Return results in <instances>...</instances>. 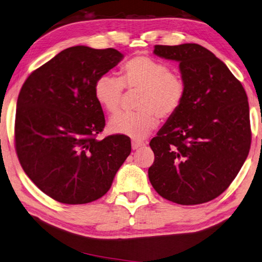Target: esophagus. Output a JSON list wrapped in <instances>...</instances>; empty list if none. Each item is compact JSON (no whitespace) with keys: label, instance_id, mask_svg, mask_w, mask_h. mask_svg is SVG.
<instances>
[{"label":"esophagus","instance_id":"esophagus-1","mask_svg":"<svg viewBox=\"0 0 262 262\" xmlns=\"http://www.w3.org/2000/svg\"><path fill=\"white\" fill-rule=\"evenodd\" d=\"M144 145H145V143L143 142V141H141V140H132V147H133V150H137L138 147L144 146Z\"/></svg>","mask_w":262,"mask_h":262}]
</instances>
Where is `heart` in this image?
I'll return each instance as SVG.
<instances>
[{"mask_svg":"<svg viewBox=\"0 0 262 262\" xmlns=\"http://www.w3.org/2000/svg\"><path fill=\"white\" fill-rule=\"evenodd\" d=\"M138 92L135 112L120 114L110 120L116 134L143 138L159 124V117L168 119L181 109L186 86L182 76L171 71L168 63L146 55L128 60L120 69V78L102 75L94 84L99 104L110 115L120 110L124 89Z\"/></svg>","mask_w":262,"mask_h":262,"instance_id":"1","label":"heart"}]
</instances>
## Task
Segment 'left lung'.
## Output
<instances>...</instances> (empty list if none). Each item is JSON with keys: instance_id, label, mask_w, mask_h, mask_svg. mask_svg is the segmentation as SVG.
I'll return each mask as SVG.
<instances>
[{"instance_id": "left-lung-1", "label": "left lung", "mask_w": 262, "mask_h": 262, "mask_svg": "<svg viewBox=\"0 0 262 262\" xmlns=\"http://www.w3.org/2000/svg\"><path fill=\"white\" fill-rule=\"evenodd\" d=\"M155 54L179 62L185 100L153 137V188L169 201L194 206L226 191L251 146L248 96L222 60L194 43L155 45Z\"/></svg>"}]
</instances>
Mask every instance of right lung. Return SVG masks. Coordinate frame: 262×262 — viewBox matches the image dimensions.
Here are the masks:
<instances>
[{"instance_id": "add662e5", "label": "right lung", "mask_w": 262, "mask_h": 262, "mask_svg": "<svg viewBox=\"0 0 262 262\" xmlns=\"http://www.w3.org/2000/svg\"><path fill=\"white\" fill-rule=\"evenodd\" d=\"M115 49L78 45L34 70L18 96L14 146L40 191L66 204H84L109 191L132 145L126 135L97 140L105 119L94 84L122 59Z\"/></svg>"}]
</instances>
